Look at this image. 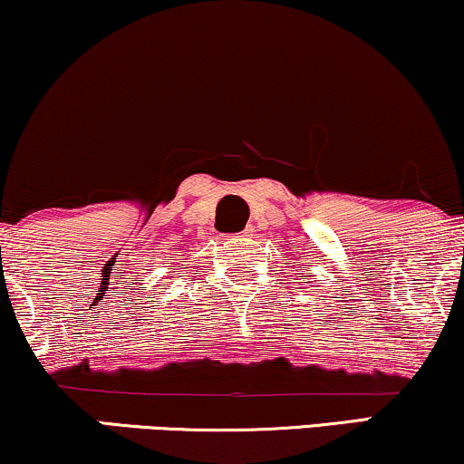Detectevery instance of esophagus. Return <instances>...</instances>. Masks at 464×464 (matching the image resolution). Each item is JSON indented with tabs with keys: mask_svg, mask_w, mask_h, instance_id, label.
<instances>
[{
	"mask_svg": "<svg viewBox=\"0 0 464 464\" xmlns=\"http://www.w3.org/2000/svg\"><path fill=\"white\" fill-rule=\"evenodd\" d=\"M249 230H245V232H241V234H237V237H234V241H245V238L249 237Z\"/></svg>",
	"mask_w": 464,
	"mask_h": 464,
	"instance_id": "1",
	"label": "esophagus"
}]
</instances>
